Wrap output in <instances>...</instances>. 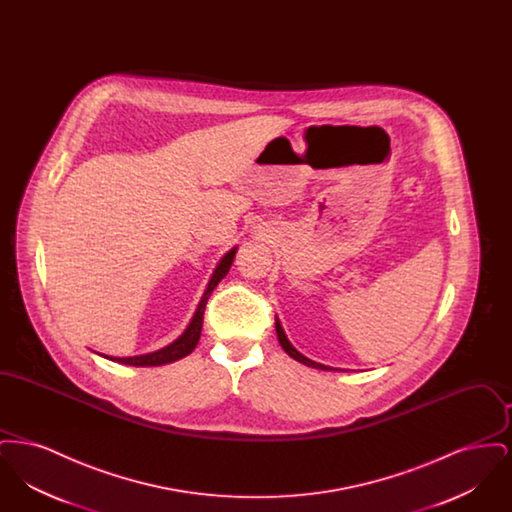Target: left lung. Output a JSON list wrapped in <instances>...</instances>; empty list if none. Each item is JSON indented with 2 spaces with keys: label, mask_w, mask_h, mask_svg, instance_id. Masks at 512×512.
<instances>
[{
  "label": "left lung",
  "mask_w": 512,
  "mask_h": 512,
  "mask_svg": "<svg viewBox=\"0 0 512 512\" xmlns=\"http://www.w3.org/2000/svg\"><path fill=\"white\" fill-rule=\"evenodd\" d=\"M276 334H278V341H280V345H282V349L295 359L297 363H301V365L311 366V368H318V370H336V368H332V366L320 365V363H315V361H311V359H307L303 353H299L295 347L292 345V341L288 340V336H286V332H284V328H282V324H280V318L276 317Z\"/></svg>",
  "instance_id": "left-lung-1"
}]
</instances>
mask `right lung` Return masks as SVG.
<instances>
[{
  "mask_svg": "<svg viewBox=\"0 0 512 512\" xmlns=\"http://www.w3.org/2000/svg\"><path fill=\"white\" fill-rule=\"evenodd\" d=\"M236 251H238V247H232V249L220 259L219 265H217V268H215L213 274H211V280H209L205 292L201 295V301H199V305H197V309H195L194 317H192L190 324L186 326V330L182 332L180 338H176V340L169 343L167 347L157 349V351H151V353H146V355H134V357H109V355H103V353H98V355L109 359V361H113V363H121V365L130 366L169 365V363H174V361H178V359L190 355V353L194 351L197 341H199V336H201L203 313H205L207 299H209V295L213 293V290L219 286L220 280L228 274V270H230L232 263H234ZM94 353H96V351H94Z\"/></svg>",
  "mask_w": 512,
  "mask_h": 512,
  "instance_id": "right-lung-1",
  "label": "right lung"
}]
</instances>
